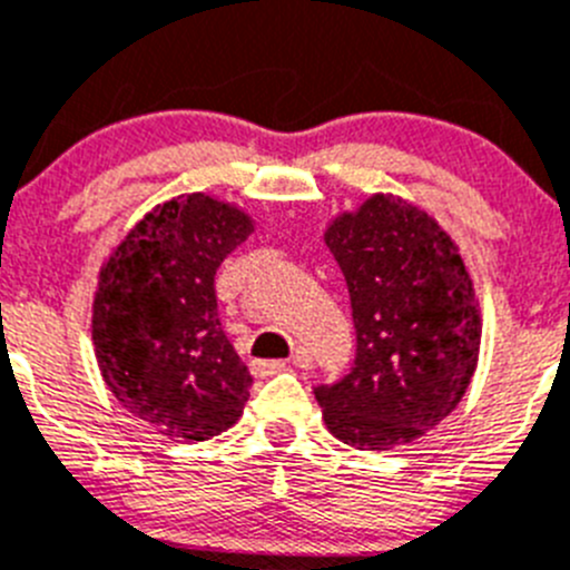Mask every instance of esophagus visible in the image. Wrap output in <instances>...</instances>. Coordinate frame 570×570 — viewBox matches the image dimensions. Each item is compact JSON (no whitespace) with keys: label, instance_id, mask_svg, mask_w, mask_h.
Here are the masks:
<instances>
[{"label":"esophagus","instance_id":"34e87169","mask_svg":"<svg viewBox=\"0 0 570 570\" xmlns=\"http://www.w3.org/2000/svg\"><path fill=\"white\" fill-rule=\"evenodd\" d=\"M292 361H295V366H309L312 357H309V352H306V348H297ZM249 368H253L255 377H269V374L284 372L286 361H253V366H249Z\"/></svg>","mask_w":570,"mask_h":570}]
</instances>
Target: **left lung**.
Listing matches in <instances>:
<instances>
[{"instance_id":"obj_1","label":"left lung","mask_w":570,"mask_h":570,"mask_svg":"<svg viewBox=\"0 0 570 570\" xmlns=\"http://www.w3.org/2000/svg\"><path fill=\"white\" fill-rule=\"evenodd\" d=\"M352 301L355 363L315 386L323 420L355 449L423 438L463 400L480 312L454 240L412 204L374 196L326 233Z\"/></svg>"}]
</instances>
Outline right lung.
<instances>
[{"label":"right lung","instance_id":"right-lung-1","mask_svg":"<svg viewBox=\"0 0 570 570\" xmlns=\"http://www.w3.org/2000/svg\"><path fill=\"white\" fill-rule=\"evenodd\" d=\"M253 233L240 209L193 193L138 222L101 269L94 343L101 377L132 417L164 438L227 432L253 374L224 335L215 297L222 261Z\"/></svg>","mask_w":570,"mask_h":570}]
</instances>
